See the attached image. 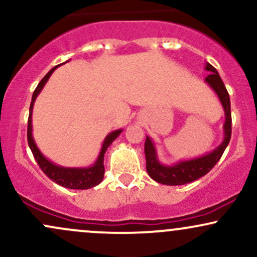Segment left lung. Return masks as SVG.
<instances>
[{"label": "left lung", "mask_w": 257, "mask_h": 257, "mask_svg": "<svg viewBox=\"0 0 257 257\" xmlns=\"http://www.w3.org/2000/svg\"><path fill=\"white\" fill-rule=\"evenodd\" d=\"M204 69L209 73L205 77V83L216 93L223 111H225V123H223V140L213 151L202 155L200 157L192 159H182L176 163L163 164L158 159L157 149L155 143L150 137H146L145 141V156H146V170L150 178L168 186L185 185L198 180L213 169L215 164L220 161L221 156L225 152L229 140H231L232 117H231V101H229L228 91H227L222 79L216 69L209 63H205Z\"/></svg>", "instance_id": "obj_1"}]
</instances>
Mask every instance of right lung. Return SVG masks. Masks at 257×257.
Returning <instances> with one entry per match:
<instances>
[{"label":"right lung","mask_w":257,"mask_h":257,"mask_svg":"<svg viewBox=\"0 0 257 257\" xmlns=\"http://www.w3.org/2000/svg\"><path fill=\"white\" fill-rule=\"evenodd\" d=\"M61 65V64H60ZM60 65H57L53 69L47 73L44 77L41 79V82L35 89L34 94H32L31 104H30V113H29V120H28V143L29 147H30L32 155H34L35 159L40 166L42 172L48 176L52 181L57 182L58 185L63 186V187L71 188V190H88V188L95 187L96 185H99L100 182L104 179V156L107 147L119 137L120 133L123 132V129H117L108 133L106 135L104 143L101 145V150H100L98 158L96 161L91 164L90 167H83V168H70V167H61L58 164L53 163L51 159H48L42 152L40 151L36 143H35L34 135H32V110H34V104L36 101V98L38 94L41 93L43 89V87L48 82L49 77L52 76V73L55 71V69H58Z\"/></svg>","instance_id":"1"}]
</instances>
